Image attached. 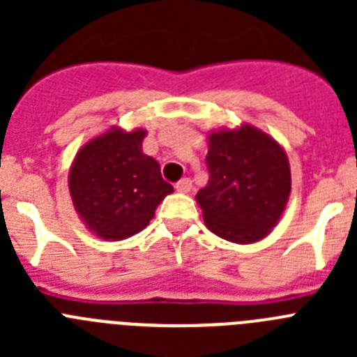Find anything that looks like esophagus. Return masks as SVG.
Listing matches in <instances>:
<instances>
[{"label": "esophagus", "instance_id": "obj_1", "mask_svg": "<svg viewBox=\"0 0 357 357\" xmlns=\"http://www.w3.org/2000/svg\"><path fill=\"white\" fill-rule=\"evenodd\" d=\"M175 188L178 193H189L193 189V182H191V178H182V181L176 182Z\"/></svg>", "mask_w": 357, "mask_h": 357}]
</instances>
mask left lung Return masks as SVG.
Segmentation results:
<instances>
[{"mask_svg":"<svg viewBox=\"0 0 357 357\" xmlns=\"http://www.w3.org/2000/svg\"><path fill=\"white\" fill-rule=\"evenodd\" d=\"M207 148L209 181L195 197L207 229L239 245L261 241L279 223L291 193L284 148L248 123L209 132Z\"/></svg>","mask_w":357,"mask_h":357,"instance_id":"8db88e82","label":"left lung"}]
</instances>
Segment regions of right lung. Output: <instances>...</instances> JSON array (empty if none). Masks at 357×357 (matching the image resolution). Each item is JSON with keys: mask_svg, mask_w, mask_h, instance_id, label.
Instances as JSON below:
<instances>
[{"mask_svg": "<svg viewBox=\"0 0 357 357\" xmlns=\"http://www.w3.org/2000/svg\"><path fill=\"white\" fill-rule=\"evenodd\" d=\"M144 137V128H109L87 141L69 168L75 211L100 239L121 241L141 232L173 193L159 162L143 153Z\"/></svg>", "mask_w": 357, "mask_h": 357, "instance_id": "1", "label": "right lung"}]
</instances>
